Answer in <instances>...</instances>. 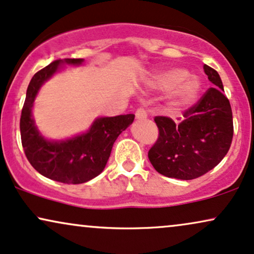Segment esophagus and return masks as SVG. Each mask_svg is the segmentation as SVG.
I'll return each instance as SVG.
<instances>
[{
    "mask_svg": "<svg viewBox=\"0 0 254 254\" xmlns=\"http://www.w3.org/2000/svg\"><path fill=\"white\" fill-rule=\"evenodd\" d=\"M135 117H136V119H146L147 118V112L142 107L137 108L136 112H135Z\"/></svg>",
    "mask_w": 254,
    "mask_h": 254,
    "instance_id": "esophagus-1",
    "label": "esophagus"
}]
</instances>
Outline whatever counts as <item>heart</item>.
<instances>
[{
    "mask_svg": "<svg viewBox=\"0 0 254 254\" xmlns=\"http://www.w3.org/2000/svg\"><path fill=\"white\" fill-rule=\"evenodd\" d=\"M189 71L184 69H170L164 73L156 75L153 81V86L164 92H174L178 89V98L175 105L180 106L189 105L195 99L199 92L200 84L195 79H189Z\"/></svg>",
    "mask_w": 254,
    "mask_h": 254,
    "instance_id": "heart-1",
    "label": "heart"
}]
</instances>
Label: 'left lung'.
<instances>
[{
  "label": "left lung",
  "mask_w": 254,
  "mask_h": 254,
  "mask_svg": "<svg viewBox=\"0 0 254 254\" xmlns=\"http://www.w3.org/2000/svg\"><path fill=\"white\" fill-rule=\"evenodd\" d=\"M214 84L195 105L184 112L175 124L168 117H155L159 135L148 151L156 172L168 178L192 180L213 170L230 149L233 137V117L230 101L218 71L203 65Z\"/></svg>",
  "instance_id": "1"
}]
</instances>
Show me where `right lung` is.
I'll use <instances>...</instances> for the list:
<instances>
[{
    "label": "right lung",
    "instance_id": "1",
    "mask_svg": "<svg viewBox=\"0 0 254 254\" xmlns=\"http://www.w3.org/2000/svg\"><path fill=\"white\" fill-rule=\"evenodd\" d=\"M82 59L55 60L30 80L22 108L21 141L28 161L43 177L64 184H83L106 167L117 137L134 120V114L100 118L87 133L65 141H48L37 132L31 108L40 87L58 70L60 64H80Z\"/></svg>",
    "mask_w": 254,
    "mask_h": 254
}]
</instances>
